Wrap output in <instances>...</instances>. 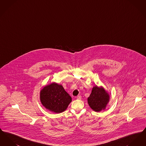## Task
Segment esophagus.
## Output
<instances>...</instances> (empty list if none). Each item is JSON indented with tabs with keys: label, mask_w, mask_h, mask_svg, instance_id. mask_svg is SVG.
I'll list each match as a JSON object with an SVG mask.
<instances>
[{
	"label": "esophagus",
	"mask_w": 146,
	"mask_h": 146,
	"mask_svg": "<svg viewBox=\"0 0 146 146\" xmlns=\"http://www.w3.org/2000/svg\"><path fill=\"white\" fill-rule=\"evenodd\" d=\"M76 98L78 99V100H80L82 98V96L80 95H78L76 96Z\"/></svg>",
	"instance_id": "1"
}]
</instances>
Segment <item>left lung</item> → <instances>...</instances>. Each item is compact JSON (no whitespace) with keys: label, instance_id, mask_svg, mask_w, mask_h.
I'll use <instances>...</instances> for the list:
<instances>
[{"label":"left lung","instance_id":"8db88e82","mask_svg":"<svg viewBox=\"0 0 146 146\" xmlns=\"http://www.w3.org/2000/svg\"><path fill=\"white\" fill-rule=\"evenodd\" d=\"M109 100V95L104 89L96 86L93 88L90 95L88 98V102L94 111H100L105 109Z\"/></svg>","mask_w":146,"mask_h":146}]
</instances>
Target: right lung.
<instances>
[{"label": "right lung", "instance_id": "right-lung-1", "mask_svg": "<svg viewBox=\"0 0 146 146\" xmlns=\"http://www.w3.org/2000/svg\"><path fill=\"white\" fill-rule=\"evenodd\" d=\"M40 97L46 108L56 113L64 111L72 101V98L62 86L55 83L45 86L40 91Z\"/></svg>", "mask_w": 146, "mask_h": 146}]
</instances>
